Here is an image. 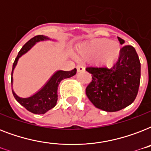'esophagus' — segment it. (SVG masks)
I'll list each match as a JSON object with an SVG mask.
<instances>
[{"mask_svg": "<svg viewBox=\"0 0 151 151\" xmlns=\"http://www.w3.org/2000/svg\"><path fill=\"white\" fill-rule=\"evenodd\" d=\"M77 70H78V72H82V71L85 70V67L82 65H78L77 66Z\"/></svg>", "mask_w": 151, "mask_h": 151, "instance_id": "esophagus-1", "label": "esophagus"}]
</instances>
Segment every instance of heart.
Listing matches in <instances>:
<instances>
[{
  "label": "heart",
  "mask_w": 151,
  "mask_h": 151,
  "mask_svg": "<svg viewBox=\"0 0 151 151\" xmlns=\"http://www.w3.org/2000/svg\"><path fill=\"white\" fill-rule=\"evenodd\" d=\"M120 46L117 42L106 39H96L79 46L77 57L80 59H95L100 66H110L119 56Z\"/></svg>",
  "instance_id": "1"
}]
</instances>
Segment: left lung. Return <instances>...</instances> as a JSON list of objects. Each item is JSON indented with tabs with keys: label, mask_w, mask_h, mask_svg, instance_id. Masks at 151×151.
<instances>
[{
	"label": "left lung",
	"mask_w": 151,
	"mask_h": 151,
	"mask_svg": "<svg viewBox=\"0 0 151 151\" xmlns=\"http://www.w3.org/2000/svg\"><path fill=\"white\" fill-rule=\"evenodd\" d=\"M121 45L124 41L118 37ZM92 74L85 93L98 109L115 112L124 109L136 99L140 83L141 66L133 46L124 45L116 63L110 68L89 66Z\"/></svg>",
	"instance_id": "left-lung-1"
}]
</instances>
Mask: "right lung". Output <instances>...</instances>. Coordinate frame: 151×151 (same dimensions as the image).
I'll use <instances>...</instances> for the list:
<instances>
[{
	"label": "right lung",
	"mask_w": 151,
	"mask_h": 151,
	"mask_svg": "<svg viewBox=\"0 0 151 151\" xmlns=\"http://www.w3.org/2000/svg\"><path fill=\"white\" fill-rule=\"evenodd\" d=\"M45 39L48 38L43 35H37L30 39L29 41H27V43L22 46V48L19 52L18 55L15 58V62L13 63L12 71V84L13 70L17 64L19 58L23 54H25L27 51H29L36 42L43 41ZM76 72H77L76 68L70 71H57L56 73L51 78L50 80L48 81V83L44 86L42 89L40 90L36 94H34V96H32L29 98H20V97L17 96L15 92L12 91L13 96L15 97V99L29 112L36 114H45L56 105L57 99H58L57 89H58V86H59L60 81L63 79L69 78L72 76L75 75Z\"/></svg>",
	"instance_id": "obj_1"
}]
</instances>
